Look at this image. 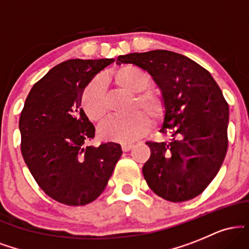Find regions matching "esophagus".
<instances>
[{
	"label": "esophagus",
	"mask_w": 249,
	"mask_h": 249,
	"mask_svg": "<svg viewBox=\"0 0 249 249\" xmlns=\"http://www.w3.org/2000/svg\"><path fill=\"white\" fill-rule=\"evenodd\" d=\"M132 147H133L132 144H127V142H125V144H122V150L124 151V152H127V151H130Z\"/></svg>",
	"instance_id": "1"
}]
</instances>
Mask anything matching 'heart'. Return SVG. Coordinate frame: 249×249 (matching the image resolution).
Masks as SVG:
<instances>
[{
  "instance_id": "obj_1",
  "label": "heart",
  "mask_w": 249,
  "mask_h": 249,
  "mask_svg": "<svg viewBox=\"0 0 249 249\" xmlns=\"http://www.w3.org/2000/svg\"><path fill=\"white\" fill-rule=\"evenodd\" d=\"M117 88L134 96L131 110L137 111L124 118H111L101 127L103 138L118 142H131L144 136L150 127V121L158 122L164 117L165 103L154 91L147 90L151 78L133 65H122L107 75ZM82 107L87 116L95 123H102L107 117V105L102 85L91 82L82 93ZM142 112L141 113L140 111Z\"/></svg>"
}]
</instances>
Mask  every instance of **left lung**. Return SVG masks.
Wrapping results in <instances>:
<instances>
[{
    "label": "left lung",
    "instance_id": "1",
    "mask_svg": "<svg viewBox=\"0 0 249 249\" xmlns=\"http://www.w3.org/2000/svg\"><path fill=\"white\" fill-rule=\"evenodd\" d=\"M117 64L146 70L161 91L165 118L160 132L168 142H147L150 159L142 166L148 187L172 202L205 191L227 152L228 104L206 69L168 50L118 56Z\"/></svg>",
    "mask_w": 249,
    "mask_h": 249
}]
</instances>
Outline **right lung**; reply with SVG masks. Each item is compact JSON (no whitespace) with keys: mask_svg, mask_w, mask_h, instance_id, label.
I'll return each instance as SVG.
<instances>
[{"mask_svg":"<svg viewBox=\"0 0 249 249\" xmlns=\"http://www.w3.org/2000/svg\"><path fill=\"white\" fill-rule=\"evenodd\" d=\"M113 58L69 59L35 83L19 117L21 152L34 179L61 204L84 206L101 196L123 151L89 146L96 128L81 107L91 79Z\"/></svg>","mask_w":249,"mask_h":249,"instance_id":"add662e5","label":"right lung"}]
</instances>
